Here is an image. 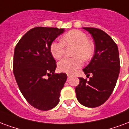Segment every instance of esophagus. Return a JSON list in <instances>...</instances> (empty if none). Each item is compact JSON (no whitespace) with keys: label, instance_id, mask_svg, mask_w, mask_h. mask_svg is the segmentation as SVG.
<instances>
[{"label":"esophagus","instance_id":"esophagus-1","mask_svg":"<svg viewBox=\"0 0 129 129\" xmlns=\"http://www.w3.org/2000/svg\"><path fill=\"white\" fill-rule=\"evenodd\" d=\"M70 77H71V75H70V74H67V78H69Z\"/></svg>","mask_w":129,"mask_h":129}]
</instances>
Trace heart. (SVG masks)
Instances as JSON below:
<instances>
[{"label":"heart","instance_id":"1","mask_svg":"<svg viewBox=\"0 0 129 129\" xmlns=\"http://www.w3.org/2000/svg\"><path fill=\"white\" fill-rule=\"evenodd\" d=\"M74 45L72 58H64L58 64V68L62 72L73 74L82 65V57L86 60L91 58L94 53V46L89 40L86 34L79 30L69 31L61 38V42L53 41L49 47L51 54L55 59H60L64 53V46Z\"/></svg>","mask_w":129,"mask_h":129}]
</instances>
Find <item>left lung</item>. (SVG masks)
<instances>
[{"mask_svg":"<svg viewBox=\"0 0 129 129\" xmlns=\"http://www.w3.org/2000/svg\"><path fill=\"white\" fill-rule=\"evenodd\" d=\"M83 29L95 41L94 55L83 69L84 74H92L93 77L89 80L79 78L80 83L75 91L80 104L94 108L104 104L112 93L120 74V56L116 43L107 33L97 28Z\"/></svg>","mask_w":129,"mask_h":129,"instance_id":"left-lung-1","label":"left lung"}]
</instances>
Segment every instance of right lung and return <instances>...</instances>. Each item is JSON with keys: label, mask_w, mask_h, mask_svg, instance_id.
<instances>
[{"label": "right lung", "mask_w": 129, "mask_h": 129, "mask_svg": "<svg viewBox=\"0 0 129 129\" xmlns=\"http://www.w3.org/2000/svg\"><path fill=\"white\" fill-rule=\"evenodd\" d=\"M64 29L38 27L27 31L16 46L13 71L20 92L32 107L41 111L59 103L67 76L55 74L56 64L49 47Z\"/></svg>", "instance_id": "right-lung-1"}]
</instances>
